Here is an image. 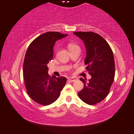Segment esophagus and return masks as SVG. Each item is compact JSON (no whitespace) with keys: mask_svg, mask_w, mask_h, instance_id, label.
<instances>
[{"mask_svg":"<svg viewBox=\"0 0 134 134\" xmlns=\"http://www.w3.org/2000/svg\"><path fill=\"white\" fill-rule=\"evenodd\" d=\"M68 80H69V81L70 82H76L77 81V78H75V77H70V78L68 79Z\"/></svg>","mask_w":134,"mask_h":134,"instance_id":"1","label":"esophagus"}]
</instances>
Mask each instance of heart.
Wrapping results in <instances>:
<instances>
[{
	"label": "heart",
	"mask_w": 134,
	"mask_h": 134,
	"mask_svg": "<svg viewBox=\"0 0 134 134\" xmlns=\"http://www.w3.org/2000/svg\"><path fill=\"white\" fill-rule=\"evenodd\" d=\"M68 47H69V50L70 51V50H72V49H75V48H77L79 47L75 43H69V44H68Z\"/></svg>",
	"instance_id": "heart-1"
}]
</instances>
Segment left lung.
<instances>
[{"instance_id":"1","label":"left lung","mask_w":134,"mask_h":134,"mask_svg":"<svg viewBox=\"0 0 134 134\" xmlns=\"http://www.w3.org/2000/svg\"><path fill=\"white\" fill-rule=\"evenodd\" d=\"M84 42L87 49L86 69L91 78L88 81L81 77L83 88L79 97L87 104H97L108 95L115 76V62L113 51L107 41L93 32H75Z\"/></svg>"}]
</instances>
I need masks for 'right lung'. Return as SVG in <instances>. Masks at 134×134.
Returning a JSON list of instances; mask_svg holds the SVG:
<instances>
[{
	"label": "right lung",
	"instance_id": "1",
	"mask_svg": "<svg viewBox=\"0 0 134 134\" xmlns=\"http://www.w3.org/2000/svg\"><path fill=\"white\" fill-rule=\"evenodd\" d=\"M58 32H47L30 44L23 63V79L29 96L38 104L49 105L57 100L67 79L48 75L47 64L53 58L55 42L66 37Z\"/></svg>",
	"mask_w": 134,
	"mask_h": 134
}]
</instances>
